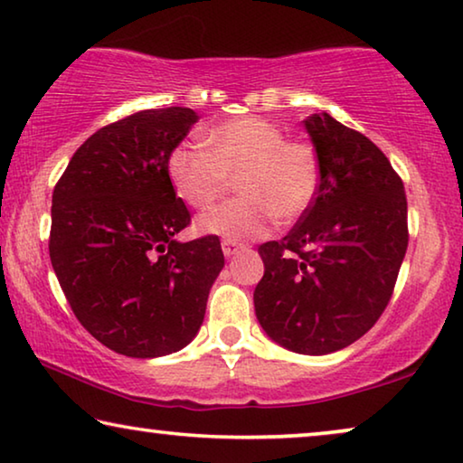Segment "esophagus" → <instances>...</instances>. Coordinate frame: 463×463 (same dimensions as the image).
Segmentation results:
<instances>
[{
  "mask_svg": "<svg viewBox=\"0 0 463 463\" xmlns=\"http://www.w3.org/2000/svg\"><path fill=\"white\" fill-rule=\"evenodd\" d=\"M222 248H223V254L227 256V259H230V256H233L238 250H241V244H238L236 240H223Z\"/></svg>",
  "mask_w": 463,
  "mask_h": 463,
  "instance_id": "esophagus-1",
  "label": "esophagus"
}]
</instances>
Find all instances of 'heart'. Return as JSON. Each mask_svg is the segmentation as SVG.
<instances>
[{
    "instance_id": "heart-1",
    "label": "heart",
    "mask_w": 463,
    "mask_h": 463,
    "mask_svg": "<svg viewBox=\"0 0 463 463\" xmlns=\"http://www.w3.org/2000/svg\"><path fill=\"white\" fill-rule=\"evenodd\" d=\"M207 146L182 145L169 155V177L194 209L217 203L238 176L240 198L198 217L203 233L227 240L265 236L277 219L291 223L312 207L321 186V161L306 140L286 138L262 118H238L207 132Z\"/></svg>"
}]
</instances>
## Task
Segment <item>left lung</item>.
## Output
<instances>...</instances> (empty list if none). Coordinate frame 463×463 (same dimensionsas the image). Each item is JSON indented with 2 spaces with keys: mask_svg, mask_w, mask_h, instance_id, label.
Masks as SVG:
<instances>
[{
  "mask_svg": "<svg viewBox=\"0 0 463 463\" xmlns=\"http://www.w3.org/2000/svg\"><path fill=\"white\" fill-rule=\"evenodd\" d=\"M321 161L312 207L286 238L260 244L256 318L296 354L344 350L379 321L408 248L402 177L373 140L329 113L304 119Z\"/></svg>",
  "mask_w": 463,
  "mask_h": 463,
  "instance_id": "obj_1",
  "label": "left lung"
}]
</instances>
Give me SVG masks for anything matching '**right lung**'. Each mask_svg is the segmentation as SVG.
<instances>
[{
    "mask_svg": "<svg viewBox=\"0 0 463 463\" xmlns=\"http://www.w3.org/2000/svg\"><path fill=\"white\" fill-rule=\"evenodd\" d=\"M198 122L188 108L145 109L78 146L55 184L49 256L70 308L92 337L130 358H157L201 329L222 241H177L190 211L169 155Z\"/></svg>",
    "mask_w": 463,
    "mask_h": 463,
    "instance_id": "add662e5",
    "label": "right lung"
}]
</instances>
